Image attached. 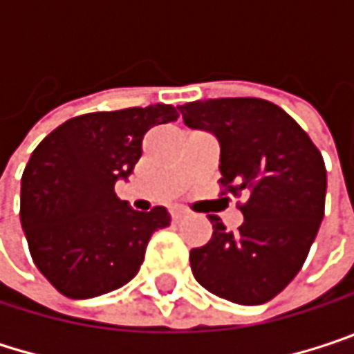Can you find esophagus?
<instances>
[{
	"label": "esophagus",
	"instance_id": "esophagus-1",
	"mask_svg": "<svg viewBox=\"0 0 354 354\" xmlns=\"http://www.w3.org/2000/svg\"><path fill=\"white\" fill-rule=\"evenodd\" d=\"M170 215H172L174 221H178V219H182V217L186 215V211H184L182 207H172V209H170Z\"/></svg>",
	"mask_w": 354,
	"mask_h": 354
}]
</instances>
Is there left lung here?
Segmentation results:
<instances>
[{
	"instance_id": "1",
	"label": "left lung",
	"mask_w": 354,
	"mask_h": 354,
	"mask_svg": "<svg viewBox=\"0 0 354 354\" xmlns=\"http://www.w3.org/2000/svg\"><path fill=\"white\" fill-rule=\"evenodd\" d=\"M178 108L186 127L217 137L225 192L246 196L244 223L236 232L209 215L213 236L190 250L192 274L227 301L266 304L295 279L318 236L326 201L322 153L268 100L217 98Z\"/></svg>"
}]
</instances>
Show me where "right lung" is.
Instances as JSON below:
<instances>
[{
    "instance_id": "right-lung-1",
    "label": "right lung",
    "mask_w": 354,
    "mask_h": 354,
    "mask_svg": "<svg viewBox=\"0 0 354 354\" xmlns=\"http://www.w3.org/2000/svg\"><path fill=\"white\" fill-rule=\"evenodd\" d=\"M153 104L69 118L46 135L22 174L20 221L38 270L71 299L127 285L153 232L170 225L166 207L139 213L114 192L131 176L145 133L176 120Z\"/></svg>"
}]
</instances>
